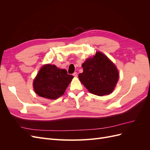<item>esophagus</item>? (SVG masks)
I'll use <instances>...</instances> for the list:
<instances>
[{"label": "esophagus", "mask_w": 150, "mask_h": 150, "mask_svg": "<svg viewBox=\"0 0 150 150\" xmlns=\"http://www.w3.org/2000/svg\"><path fill=\"white\" fill-rule=\"evenodd\" d=\"M72 75H73L74 77H77V76H78V73H77L76 72H74L73 74H72Z\"/></svg>", "instance_id": "obj_1"}]
</instances>
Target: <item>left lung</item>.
I'll list each match as a JSON object with an SVG mask.
<instances>
[{
  "mask_svg": "<svg viewBox=\"0 0 150 150\" xmlns=\"http://www.w3.org/2000/svg\"><path fill=\"white\" fill-rule=\"evenodd\" d=\"M83 72L79 79L89 91L97 96L111 94L119 78L116 66L101 52L89 58L82 64Z\"/></svg>",
  "mask_w": 150,
  "mask_h": 150,
  "instance_id": "left-lung-1",
  "label": "left lung"
}]
</instances>
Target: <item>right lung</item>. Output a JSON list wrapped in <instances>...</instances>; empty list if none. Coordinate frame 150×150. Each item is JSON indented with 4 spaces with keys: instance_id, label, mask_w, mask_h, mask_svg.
Masks as SVG:
<instances>
[{
    "instance_id": "obj_1",
    "label": "right lung",
    "mask_w": 150,
    "mask_h": 150,
    "mask_svg": "<svg viewBox=\"0 0 150 150\" xmlns=\"http://www.w3.org/2000/svg\"><path fill=\"white\" fill-rule=\"evenodd\" d=\"M73 76L67 74L66 69H59L55 65L43 66L35 78L33 86L39 96L56 99L64 94Z\"/></svg>"
}]
</instances>
